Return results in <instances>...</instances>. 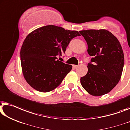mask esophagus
Masks as SVG:
<instances>
[{"label":"esophagus","mask_w":130,"mask_h":130,"mask_svg":"<svg viewBox=\"0 0 130 130\" xmlns=\"http://www.w3.org/2000/svg\"><path fill=\"white\" fill-rule=\"evenodd\" d=\"M77 67H78V66L77 65H73V69H76V68H77Z\"/></svg>","instance_id":"34e87169"}]
</instances>
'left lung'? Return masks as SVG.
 <instances>
[{
  "instance_id": "8db88e82",
  "label": "left lung",
  "mask_w": 130,
  "mask_h": 130,
  "mask_svg": "<svg viewBox=\"0 0 130 130\" xmlns=\"http://www.w3.org/2000/svg\"><path fill=\"white\" fill-rule=\"evenodd\" d=\"M88 45L92 56L88 72L80 78L81 84L90 94L100 96L110 92L119 82L124 63V56L119 41L108 30L79 31Z\"/></svg>"
}]
</instances>
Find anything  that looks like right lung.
Segmentation results:
<instances>
[{"label":"right lung","instance_id":"obj_1","mask_svg":"<svg viewBox=\"0 0 130 130\" xmlns=\"http://www.w3.org/2000/svg\"><path fill=\"white\" fill-rule=\"evenodd\" d=\"M77 31L48 25L40 27L26 37L20 50L24 78L37 91L46 93L55 89L71 71L72 66L57 60L65 53Z\"/></svg>","mask_w":130,"mask_h":130}]
</instances>
